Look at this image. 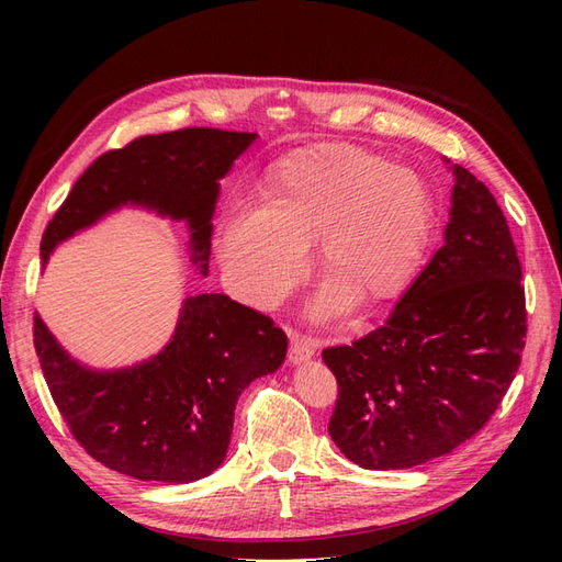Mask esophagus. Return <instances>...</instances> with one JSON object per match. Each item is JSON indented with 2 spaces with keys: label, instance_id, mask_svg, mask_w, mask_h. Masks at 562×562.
Wrapping results in <instances>:
<instances>
[{
  "label": "esophagus",
  "instance_id": "esophagus-1",
  "mask_svg": "<svg viewBox=\"0 0 562 562\" xmlns=\"http://www.w3.org/2000/svg\"><path fill=\"white\" fill-rule=\"evenodd\" d=\"M314 351H316V347H314L312 339L302 337V335H293L291 337V351H288V361H291L293 366H300L304 361H310Z\"/></svg>",
  "mask_w": 562,
  "mask_h": 562
}]
</instances>
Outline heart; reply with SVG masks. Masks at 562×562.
I'll return each instance as SVG.
<instances>
[{
    "mask_svg": "<svg viewBox=\"0 0 562 562\" xmlns=\"http://www.w3.org/2000/svg\"><path fill=\"white\" fill-rule=\"evenodd\" d=\"M434 220L429 184L405 166L349 147L300 149L267 178L265 201L236 203L217 234L220 260L252 307H274L304 277L310 244L330 274L314 304L321 321L351 295L380 302L411 281Z\"/></svg>",
    "mask_w": 562,
    "mask_h": 562,
    "instance_id": "1",
    "label": "heart"
}]
</instances>
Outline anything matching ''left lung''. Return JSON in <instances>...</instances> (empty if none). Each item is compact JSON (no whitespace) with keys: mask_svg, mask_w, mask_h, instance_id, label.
Returning <instances> with one entry per match:
<instances>
[{"mask_svg":"<svg viewBox=\"0 0 562 562\" xmlns=\"http://www.w3.org/2000/svg\"><path fill=\"white\" fill-rule=\"evenodd\" d=\"M454 178L443 246L384 326L323 361L337 380L328 431L349 462L411 469L452 452L497 411L525 347L522 269L487 187Z\"/></svg>","mask_w":562,"mask_h":562,"instance_id":"8db88e82","label":"left lung"}]
</instances>
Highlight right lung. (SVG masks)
I'll list each match as a JSON object with an SVG mask.
<instances>
[{
    "instance_id": "add662e5",
    "label": "right lung",
    "mask_w": 562,
    "mask_h": 562,
    "mask_svg": "<svg viewBox=\"0 0 562 562\" xmlns=\"http://www.w3.org/2000/svg\"><path fill=\"white\" fill-rule=\"evenodd\" d=\"M258 133L182 128L143 135L98 157L67 194L42 239L58 244L133 206L190 227L192 262L209 274L213 213L223 180ZM44 380L79 446L138 481L194 483L225 462L241 391L277 372L288 337L274 321L223 293L184 300L168 345L128 368L95 370L67 353L35 314Z\"/></svg>"
}]
</instances>
